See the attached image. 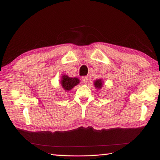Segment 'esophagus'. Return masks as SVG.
Instances as JSON below:
<instances>
[{"label":"esophagus","mask_w":160,"mask_h":160,"mask_svg":"<svg viewBox=\"0 0 160 160\" xmlns=\"http://www.w3.org/2000/svg\"><path fill=\"white\" fill-rule=\"evenodd\" d=\"M88 80H89V79H88V76H83V77H82V82H84V83H88Z\"/></svg>","instance_id":"obj_1"}]
</instances>
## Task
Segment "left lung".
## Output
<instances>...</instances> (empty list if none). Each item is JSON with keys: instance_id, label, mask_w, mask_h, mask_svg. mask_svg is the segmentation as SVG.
<instances>
[{"instance_id": "obj_1", "label": "left lung", "mask_w": 160, "mask_h": 160, "mask_svg": "<svg viewBox=\"0 0 160 160\" xmlns=\"http://www.w3.org/2000/svg\"><path fill=\"white\" fill-rule=\"evenodd\" d=\"M94 87H95L96 88L99 89L102 87V81L101 79H99V80H96L95 82H94Z\"/></svg>"}]
</instances>
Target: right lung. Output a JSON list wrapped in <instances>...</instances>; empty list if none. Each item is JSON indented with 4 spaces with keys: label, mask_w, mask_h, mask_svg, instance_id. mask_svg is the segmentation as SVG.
<instances>
[{
    "label": "right lung",
    "mask_w": 160,
    "mask_h": 160,
    "mask_svg": "<svg viewBox=\"0 0 160 160\" xmlns=\"http://www.w3.org/2000/svg\"><path fill=\"white\" fill-rule=\"evenodd\" d=\"M61 86L66 91L72 90L75 85L80 83V80L77 78H70L67 75H63L61 80Z\"/></svg>",
    "instance_id": "add662e5"
}]
</instances>
